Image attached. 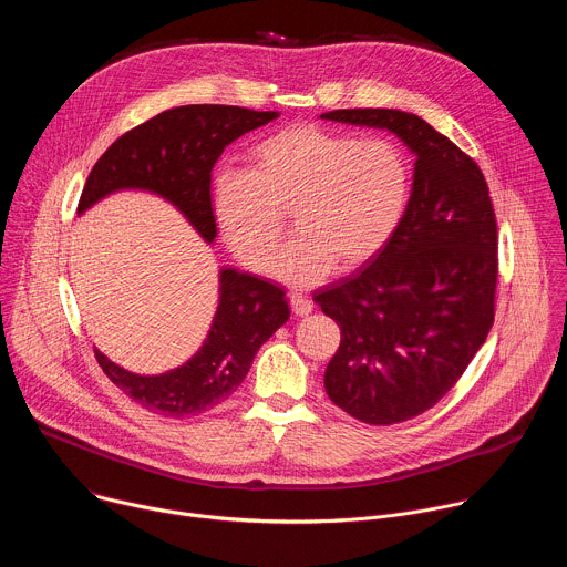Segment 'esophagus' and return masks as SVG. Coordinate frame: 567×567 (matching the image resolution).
Listing matches in <instances>:
<instances>
[{
    "instance_id": "1",
    "label": "esophagus",
    "mask_w": 567,
    "mask_h": 567,
    "mask_svg": "<svg viewBox=\"0 0 567 567\" xmlns=\"http://www.w3.org/2000/svg\"><path fill=\"white\" fill-rule=\"evenodd\" d=\"M289 305H291L293 316H307V313H311V309H313L311 300H309L307 296H302V293H291Z\"/></svg>"
}]
</instances>
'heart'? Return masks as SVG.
Instances as JSON below:
<instances>
[{
  "mask_svg": "<svg viewBox=\"0 0 567 567\" xmlns=\"http://www.w3.org/2000/svg\"><path fill=\"white\" fill-rule=\"evenodd\" d=\"M411 190V158L399 143L296 123L254 143L245 171L221 168L210 204L228 249L254 271L271 269L289 213L298 235L276 276L313 285L337 265L372 262L406 217Z\"/></svg>",
  "mask_w": 567,
  "mask_h": 567,
  "instance_id": "heart-1",
  "label": "heart"
}]
</instances>
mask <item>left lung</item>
<instances>
[{
	"label": "left lung",
	"mask_w": 567,
	"mask_h": 567,
	"mask_svg": "<svg viewBox=\"0 0 567 567\" xmlns=\"http://www.w3.org/2000/svg\"><path fill=\"white\" fill-rule=\"evenodd\" d=\"M322 118L385 127L417 154L411 204L390 245L313 296L341 328L326 370L330 399L365 424L390 426L433 409L494 326L496 213L480 166L420 116L365 107Z\"/></svg>",
	"instance_id": "left-lung-1"
}]
</instances>
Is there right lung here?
Returning <instances> with one entry per match:
<instances>
[{
  "mask_svg": "<svg viewBox=\"0 0 567 567\" xmlns=\"http://www.w3.org/2000/svg\"><path fill=\"white\" fill-rule=\"evenodd\" d=\"M278 112H254L233 105H182L161 112L118 136L96 161L78 202L83 213L121 188H143L173 202L197 233L217 235L210 206V171L228 143L251 132ZM289 318L285 291L249 274L224 269L219 307L199 352L182 368L141 377L112 363L101 350L103 372L143 409L188 417L230 396L245 381L256 352Z\"/></svg>",
  "mask_w": 567,
  "mask_h": 567,
  "instance_id": "add662e5",
  "label": "right lung"
}]
</instances>
